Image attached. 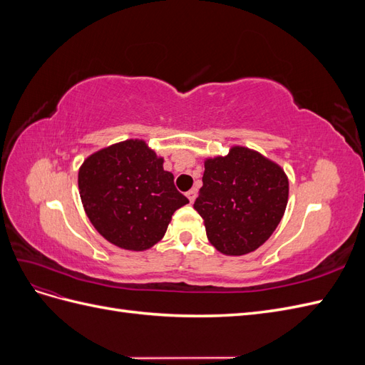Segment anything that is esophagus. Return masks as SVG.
Masks as SVG:
<instances>
[{"label": "esophagus", "mask_w": 365, "mask_h": 365, "mask_svg": "<svg viewBox=\"0 0 365 365\" xmlns=\"http://www.w3.org/2000/svg\"><path fill=\"white\" fill-rule=\"evenodd\" d=\"M196 196H197V190L196 189H192V190H189L187 192V197H189V201L193 204L195 202V200H196Z\"/></svg>", "instance_id": "obj_1"}]
</instances>
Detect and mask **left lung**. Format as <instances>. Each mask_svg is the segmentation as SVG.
<instances>
[{
	"instance_id": "8db88e82",
	"label": "left lung",
	"mask_w": 365,
	"mask_h": 365,
	"mask_svg": "<svg viewBox=\"0 0 365 365\" xmlns=\"http://www.w3.org/2000/svg\"><path fill=\"white\" fill-rule=\"evenodd\" d=\"M200 196L193 204L207 237L227 256H244L267 242L288 204L289 181L262 153L233 146L228 155L207 158Z\"/></svg>"
}]
</instances>
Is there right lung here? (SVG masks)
Returning a JSON list of instances; mask_svg holds the SVG:
<instances>
[{"mask_svg": "<svg viewBox=\"0 0 365 365\" xmlns=\"http://www.w3.org/2000/svg\"><path fill=\"white\" fill-rule=\"evenodd\" d=\"M163 163L145 140L135 138L97 150L81 165L85 213L115 247L149 250L163 239L172 215L189 202Z\"/></svg>", "mask_w": 365, "mask_h": 365, "instance_id": "obj_1", "label": "right lung"}]
</instances>
